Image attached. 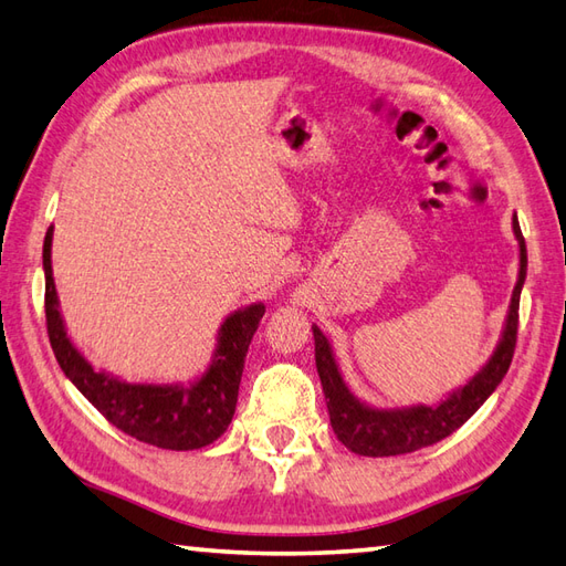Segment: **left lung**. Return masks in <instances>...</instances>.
<instances>
[{
	"label": "left lung",
	"instance_id": "left-lung-1",
	"mask_svg": "<svg viewBox=\"0 0 566 566\" xmlns=\"http://www.w3.org/2000/svg\"><path fill=\"white\" fill-rule=\"evenodd\" d=\"M513 234L517 239V251H521V266H517V281L511 295L509 315L501 332V339L495 344L489 361L471 376L464 386H459L452 394H447L434 406H406V408H376L356 398L347 380H344L339 364L334 359L332 344L322 334L317 325H313L315 337V364L322 380V390L327 398L329 422L337 440L352 449L354 454L361 457H396L418 452L422 447L444 440L457 432L471 415H474L483 402L489 400L503 376L509 374L515 352V334H517V307H521V291L527 275V249L525 239L513 214Z\"/></svg>",
	"mask_w": 566,
	"mask_h": 566
}]
</instances>
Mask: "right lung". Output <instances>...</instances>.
Returning a JSON list of instances; mask_svg holds the SVG:
<instances>
[{"label": "right lung", "mask_w": 566, "mask_h": 566, "mask_svg": "<svg viewBox=\"0 0 566 566\" xmlns=\"http://www.w3.org/2000/svg\"><path fill=\"white\" fill-rule=\"evenodd\" d=\"M53 227L43 241L45 325L57 364L71 384L122 432L160 449H200L222 437L234 418L244 359L253 332L266 313L251 303L227 315L217 329V347L205 371L188 384H129L109 371H97L67 337L51 266Z\"/></svg>", "instance_id": "right-lung-1"}]
</instances>
